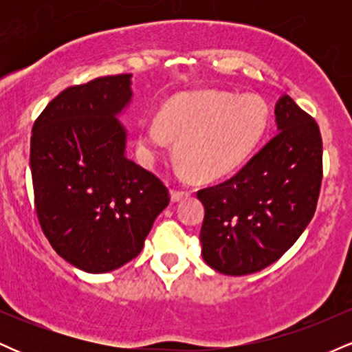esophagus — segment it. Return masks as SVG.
Masks as SVG:
<instances>
[{
	"label": "esophagus",
	"instance_id": "34e87169",
	"mask_svg": "<svg viewBox=\"0 0 352 352\" xmlns=\"http://www.w3.org/2000/svg\"><path fill=\"white\" fill-rule=\"evenodd\" d=\"M190 197V192H182V190H170V199L173 204H177V201L187 199Z\"/></svg>",
	"mask_w": 352,
	"mask_h": 352
}]
</instances>
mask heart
Instances as JSON below:
<instances>
[{"instance_id": "b5f03b06", "label": "heart", "mask_w": 352, "mask_h": 352, "mask_svg": "<svg viewBox=\"0 0 352 352\" xmlns=\"http://www.w3.org/2000/svg\"><path fill=\"white\" fill-rule=\"evenodd\" d=\"M268 107L254 96L217 91L185 92L142 125L140 148L145 162L177 140L179 172L215 180L241 167L266 134Z\"/></svg>"}]
</instances>
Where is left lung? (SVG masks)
Wrapping results in <instances>:
<instances>
[{"instance_id": "left-lung-1", "label": "left lung", "mask_w": 352, "mask_h": 352, "mask_svg": "<svg viewBox=\"0 0 352 352\" xmlns=\"http://www.w3.org/2000/svg\"><path fill=\"white\" fill-rule=\"evenodd\" d=\"M278 134L232 179L197 193L201 256L218 273L261 272L288 252L316 210L322 179L318 124L289 96L274 106Z\"/></svg>"}]
</instances>
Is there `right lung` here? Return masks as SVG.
I'll return each instance as SVG.
<instances>
[{
    "mask_svg": "<svg viewBox=\"0 0 352 352\" xmlns=\"http://www.w3.org/2000/svg\"><path fill=\"white\" fill-rule=\"evenodd\" d=\"M132 74L64 89L36 119L30 167L44 235L67 263L114 272L142 252L170 197L125 155L119 116L132 102Z\"/></svg>",
    "mask_w": 352,
    "mask_h": 352,
    "instance_id": "obj_1",
    "label": "right lung"
}]
</instances>
